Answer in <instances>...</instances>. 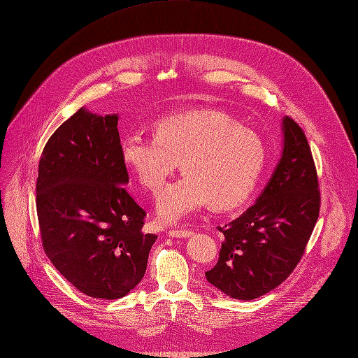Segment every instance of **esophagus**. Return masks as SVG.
I'll return each instance as SVG.
<instances>
[{
  "label": "esophagus",
  "instance_id": "1",
  "mask_svg": "<svg viewBox=\"0 0 358 358\" xmlns=\"http://www.w3.org/2000/svg\"><path fill=\"white\" fill-rule=\"evenodd\" d=\"M193 234L190 229H184V228H176V229H169L168 236L176 237V238H187Z\"/></svg>",
  "mask_w": 358,
  "mask_h": 358
}]
</instances>
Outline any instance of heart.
<instances>
[{
    "instance_id": "obj_1",
    "label": "heart",
    "mask_w": 358,
    "mask_h": 358,
    "mask_svg": "<svg viewBox=\"0 0 358 358\" xmlns=\"http://www.w3.org/2000/svg\"><path fill=\"white\" fill-rule=\"evenodd\" d=\"M266 143L224 111L200 108L155 120L152 137H121L120 157L149 192H158L180 168L185 176L157 199L164 222H177L210 203L232 209L252 196L266 165Z\"/></svg>"
}]
</instances>
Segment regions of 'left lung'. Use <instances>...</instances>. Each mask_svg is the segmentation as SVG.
Instances as JSON below:
<instances>
[{
    "label": "left lung",
    "mask_w": 358,
    "mask_h": 358,
    "mask_svg": "<svg viewBox=\"0 0 358 358\" xmlns=\"http://www.w3.org/2000/svg\"><path fill=\"white\" fill-rule=\"evenodd\" d=\"M284 149L256 203L225 227L206 279L228 297L253 300L281 285L301 260L320 210L316 165L303 129L282 121Z\"/></svg>",
    "instance_id": "left-lung-1"
}]
</instances>
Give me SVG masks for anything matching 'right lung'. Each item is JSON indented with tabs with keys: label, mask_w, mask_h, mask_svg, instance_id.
Here are the masks:
<instances>
[{
	"label": "right lung",
	"mask_w": 358,
	"mask_h": 358,
	"mask_svg": "<svg viewBox=\"0 0 358 358\" xmlns=\"http://www.w3.org/2000/svg\"><path fill=\"white\" fill-rule=\"evenodd\" d=\"M117 124L80 108L46 142L36 180L46 256L73 287L103 300L142 281L158 238L143 234L146 212L126 190Z\"/></svg>",
	"instance_id": "add662e5"
}]
</instances>
